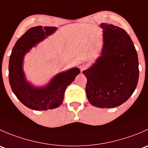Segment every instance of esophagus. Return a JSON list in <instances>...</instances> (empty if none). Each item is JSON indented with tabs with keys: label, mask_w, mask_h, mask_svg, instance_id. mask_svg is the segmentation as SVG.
<instances>
[{
	"label": "esophagus",
	"mask_w": 148,
	"mask_h": 148,
	"mask_svg": "<svg viewBox=\"0 0 148 148\" xmlns=\"http://www.w3.org/2000/svg\"><path fill=\"white\" fill-rule=\"evenodd\" d=\"M84 66V64H79V68L80 69H83Z\"/></svg>",
	"instance_id": "34e87169"
}]
</instances>
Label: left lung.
Instances as JSON below:
<instances>
[{"mask_svg":"<svg viewBox=\"0 0 148 148\" xmlns=\"http://www.w3.org/2000/svg\"><path fill=\"white\" fill-rule=\"evenodd\" d=\"M103 46L95 63L83 71L86 94L92 105L112 108L133 94L139 79L138 57L132 39L124 29L102 23Z\"/></svg>","mask_w":148,"mask_h":148,"instance_id":"8db88e82","label":"left lung"}]
</instances>
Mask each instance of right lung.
I'll use <instances>...</instances> for the list:
<instances>
[{"label": "right lung", "instance_id": "obj_1", "mask_svg": "<svg viewBox=\"0 0 148 148\" xmlns=\"http://www.w3.org/2000/svg\"><path fill=\"white\" fill-rule=\"evenodd\" d=\"M56 30V27L41 26L29 28L12 49L8 66L10 87L21 102L31 110H47L59 107L66 87L80 73L79 69L74 67L56 74L44 86H34L26 79L23 69L24 56Z\"/></svg>", "mask_w": 148, "mask_h": 148}]
</instances>
